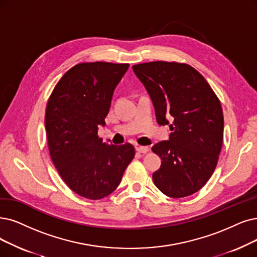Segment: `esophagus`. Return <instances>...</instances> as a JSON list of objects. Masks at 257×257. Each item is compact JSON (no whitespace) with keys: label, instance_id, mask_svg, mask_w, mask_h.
<instances>
[{"label":"esophagus","instance_id":"obj_1","mask_svg":"<svg viewBox=\"0 0 257 257\" xmlns=\"http://www.w3.org/2000/svg\"><path fill=\"white\" fill-rule=\"evenodd\" d=\"M149 147H136V151L138 152V153H142V154H145V153H147V152H149Z\"/></svg>","mask_w":257,"mask_h":257}]
</instances>
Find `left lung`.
Returning <instances> with one entry per match:
<instances>
[{"mask_svg":"<svg viewBox=\"0 0 257 257\" xmlns=\"http://www.w3.org/2000/svg\"><path fill=\"white\" fill-rule=\"evenodd\" d=\"M153 102L158 124L172 133L152 148L161 157L153 173L155 186L169 197L181 198L199 191L216 168L223 139L220 102L198 71L176 62L133 66Z\"/></svg>","mask_w":257,"mask_h":257,"instance_id":"obj_1","label":"left lung"}]
</instances>
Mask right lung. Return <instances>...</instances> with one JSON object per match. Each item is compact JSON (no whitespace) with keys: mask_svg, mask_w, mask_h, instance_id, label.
Returning a JSON list of instances; mask_svg holds the SVG:
<instances>
[{"mask_svg":"<svg viewBox=\"0 0 257 257\" xmlns=\"http://www.w3.org/2000/svg\"><path fill=\"white\" fill-rule=\"evenodd\" d=\"M128 66L108 62L75 65L49 97L45 126L50 157L61 178L82 197L108 196L135 156L130 143L109 146L98 137L114 90Z\"/></svg>","mask_w":257,"mask_h":257,"instance_id":"right-lung-1","label":"right lung"}]
</instances>
